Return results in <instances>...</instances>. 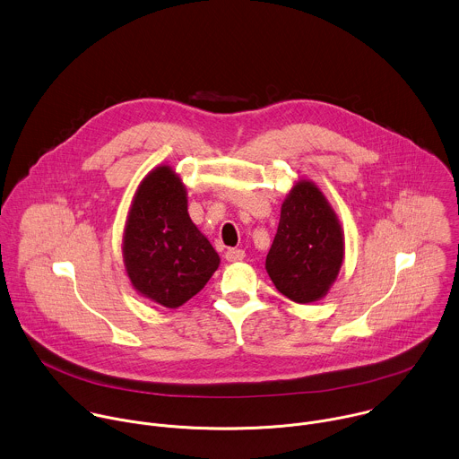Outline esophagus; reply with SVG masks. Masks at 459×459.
Returning a JSON list of instances; mask_svg holds the SVG:
<instances>
[{
  "instance_id": "obj_1",
  "label": "esophagus",
  "mask_w": 459,
  "mask_h": 459,
  "mask_svg": "<svg viewBox=\"0 0 459 459\" xmlns=\"http://www.w3.org/2000/svg\"><path fill=\"white\" fill-rule=\"evenodd\" d=\"M225 259L230 261V263L243 261V259H245V250H241V248H229V250L225 252Z\"/></svg>"
}]
</instances>
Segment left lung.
I'll return each mask as SVG.
<instances>
[{"instance_id": "8db88e82", "label": "left lung", "mask_w": 459, "mask_h": 459, "mask_svg": "<svg viewBox=\"0 0 459 459\" xmlns=\"http://www.w3.org/2000/svg\"><path fill=\"white\" fill-rule=\"evenodd\" d=\"M343 234L322 191L299 182L281 209L279 229L266 255L275 288L293 302L322 299L342 268Z\"/></svg>"}]
</instances>
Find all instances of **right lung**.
<instances>
[{
	"instance_id": "right-lung-1",
	"label": "right lung",
	"mask_w": 459,
	"mask_h": 459,
	"mask_svg": "<svg viewBox=\"0 0 459 459\" xmlns=\"http://www.w3.org/2000/svg\"><path fill=\"white\" fill-rule=\"evenodd\" d=\"M123 257L134 288L164 307H178L211 279L220 257L187 214L186 189L168 168L139 186L125 229Z\"/></svg>"
}]
</instances>
